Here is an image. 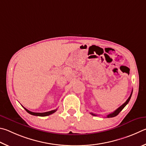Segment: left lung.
I'll list each match as a JSON object with an SVG mask.
<instances>
[{"instance_id": "left-lung-1", "label": "left lung", "mask_w": 146, "mask_h": 146, "mask_svg": "<svg viewBox=\"0 0 146 146\" xmlns=\"http://www.w3.org/2000/svg\"><path fill=\"white\" fill-rule=\"evenodd\" d=\"M132 93H133V90L131 91V94H130L129 98L127 99V101H126V102H125V103H124L123 104H122V105H121V106H120L119 108H117L115 111H114L113 112H112V113L108 114V115H107V117H108V118H111V117H114L117 116V115H118V114L120 113V112H121V111L122 110V109H123V108H124V107L127 105V104L129 103L130 99H131ZM90 114H92V115H94V116H97V115L94 114V113H90Z\"/></svg>"}]
</instances>
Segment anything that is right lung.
<instances>
[{
  "mask_svg": "<svg viewBox=\"0 0 146 146\" xmlns=\"http://www.w3.org/2000/svg\"><path fill=\"white\" fill-rule=\"evenodd\" d=\"M24 109L25 110V111H26L27 113H29L31 115H35V116H40V117H45V116H48L49 115H51L54 113L56 111H57V109L56 110H51L49 111H47V112H44V113H36V112H33V111H31L29 110H28L27 109H26L25 108H24Z\"/></svg>",
  "mask_w": 146,
  "mask_h": 146,
  "instance_id": "add662e5",
  "label": "right lung"
}]
</instances>
